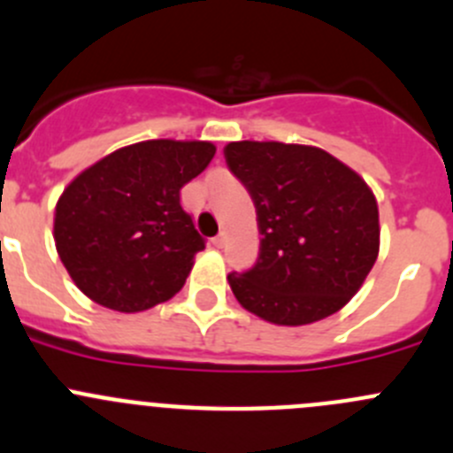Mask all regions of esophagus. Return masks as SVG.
I'll list each match as a JSON object with an SVG mask.
<instances>
[{
	"label": "esophagus",
	"mask_w": 453,
	"mask_h": 453,
	"mask_svg": "<svg viewBox=\"0 0 453 453\" xmlns=\"http://www.w3.org/2000/svg\"><path fill=\"white\" fill-rule=\"evenodd\" d=\"M212 243H214V248H223V243H226V232H221L219 236H214Z\"/></svg>",
	"instance_id": "obj_1"
}]
</instances>
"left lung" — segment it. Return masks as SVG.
I'll use <instances>...</instances> for the list:
<instances>
[{
	"mask_svg": "<svg viewBox=\"0 0 453 453\" xmlns=\"http://www.w3.org/2000/svg\"><path fill=\"white\" fill-rule=\"evenodd\" d=\"M227 165L257 208L252 270L227 274L236 301L274 325L336 314L379 258V203L365 179L316 146L230 142Z\"/></svg>",
	"mask_w": 453,
	"mask_h": 453,
	"instance_id": "left-lung-1",
	"label": "left lung"
}]
</instances>
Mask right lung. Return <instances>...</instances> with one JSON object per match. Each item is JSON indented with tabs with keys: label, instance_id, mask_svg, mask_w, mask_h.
Masks as SVG:
<instances>
[{
	"label": "right lung",
	"instance_id": "right-lung-1",
	"mask_svg": "<svg viewBox=\"0 0 453 453\" xmlns=\"http://www.w3.org/2000/svg\"><path fill=\"white\" fill-rule=\"evenodd\" d=\"M214 152L210 142H139L105 155L64 188L55 205V248L90 301L134 314L183 288L205 243L179 192Z\"/></svg>",
	"mask_w": 453,
	"mask_h": 453
}]
</instances>
